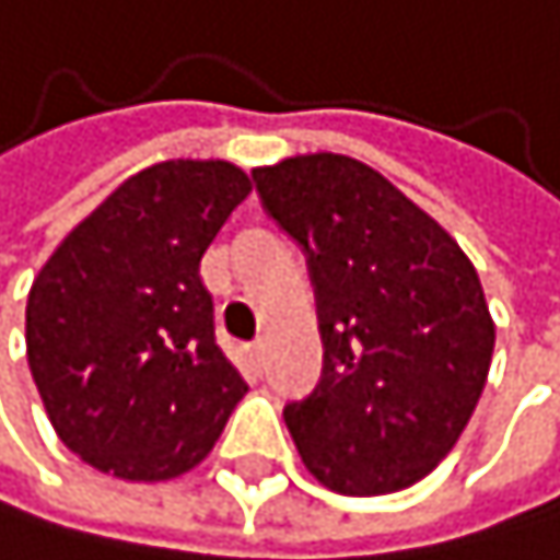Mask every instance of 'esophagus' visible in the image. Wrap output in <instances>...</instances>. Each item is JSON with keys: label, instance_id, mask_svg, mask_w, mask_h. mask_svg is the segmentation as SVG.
Returning <instances> with one entry per match:
<instances>
[{"label": "esophagus", "instance_id": "obj_1", "mask_svg": "<svg viewBox=\"0 0 560 560\" xmlns=\"http://www.w3.org/2000/svg\"><path fill=\"white\" fill-rule=\"evenodd\" d=\"M247 360H252L255 371H261V360H265V343H255V347H247Z\"/></svg>", "mask_w": 560, "mask_h": 560}]
</instances>
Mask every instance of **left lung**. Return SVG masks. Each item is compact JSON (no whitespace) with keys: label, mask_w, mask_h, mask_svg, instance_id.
Returning a JSON list of instances; mask_svg holds the SVG:
<instances>
[{"label":"left lung","mask_w":560,"mask_h":560,"mask_svg":"<svg viewBox=\"0 0 560 560\" xmlns=\"http://www.w3.org/2000/svg\"><path fill=\"white\" fill-rule=\"evenodd\" d=\"M252 176L316 285L323 377L285 408L305 469L343 497L415 487L487 387L497 326L472 261L360 159L308 152Z\"/></svg>","instance_id":"obj_1"}]
</instances>
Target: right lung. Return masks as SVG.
Segmentation results:
<instances>
[{
	"label": "right lung",
	"instance_id": "obj_1",
	"mask_svg": "<svg viewBox=\"0 0 560 560\" xmlns=\"http://www.w3.org/2000/svg\"><path fill=\"white\" fill-rule=\"evenodd\" d=\"M252 179L224 159L155 163L39 268L26 360L57 439L97 472L163 482L200 466L237 401L200 261Z\"/></svg>",
	"mask_w": 560,
	"mask_h": 560
}]
</instances>
